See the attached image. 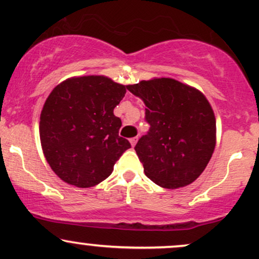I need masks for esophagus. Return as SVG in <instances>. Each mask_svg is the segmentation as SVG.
Returning a JSON list of instances; mask_svg holds the SVG:
<instances>
[{
	"mask_svg": "<svg viewBox=\"0 0 259 259\" xmlns=\"http://www.w3.org/2000/svg\"><path fill=\"white\" fill-rule=\"evenodd\" d=\"M136 142H138V138H133V139H130V144H132V146H133V147L135 146Z\"/></svg>",
	"mask_w": 259,
	"mask_h": 259,
	"instance_id": "34e87169",
	"label": "esophagus"
}]
</instances>
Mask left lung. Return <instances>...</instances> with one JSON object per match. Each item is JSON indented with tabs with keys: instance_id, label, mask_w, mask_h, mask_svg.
<instances>
[{
	"instance_id": "left-lung-1",
	"label": "left lung",
	"mask_w": 259,
	"mask_h": 259,
	"mask_svg": "<svg viewBox=\"0 0 259 259\" xmlns=\"http://www.w3.org/2000/svg\"><path fill=\"white\" fill-rule=\"evenodd\" d=\"M126 89L147 107L150 132L135 146L146 177L171 190L194 183L215 147V117L206 96L171 78L142 80Z\"/></svg>"
}]
</instances>
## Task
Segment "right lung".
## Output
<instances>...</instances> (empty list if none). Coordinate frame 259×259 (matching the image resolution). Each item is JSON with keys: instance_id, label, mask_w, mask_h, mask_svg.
I'll use <instances>...</instances> for the list:
<instances>
[{"instance_id": "add662e5", "label": "right lung", "mask_w": 259, "mask_h": 259, "mask_svg": "<svg viewBox=\"0 0 259 259\" xmlns=\"http://www.w3.org/2000/svg\"><path fill=\"white\" fill-rule=\"evenodd\" d=\"M125 92V85L105 75H86L64 80L49 95L40 115L41 147L64 183L97 185L132 147L119 136L121 120L113 113Z\"/></svg>"}]
</instances>
